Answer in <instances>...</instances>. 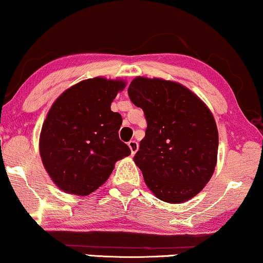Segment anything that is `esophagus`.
Instances as JSON below:
<instances>
[{"label": "esophagus", "mask_w": 263, "mask_h": 263, "mask_svg": "<svg viewBox=\"0 0 263 263\" xmlns=\"http://www.w3.org/2000/svg\"><path fill=\"white\" fill-rule=\"evenodd\" d=\"M128 146H129V148H130V151H132V154H133V156H134V154L138 152V149H139V143L136 142L135 140H132V141L128 142Z\"/></svg>", "instance_id": "esophagus-1"}]
</instances>
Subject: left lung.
<instances>
[{
	"label": "left lung",
	"mask_w": 263,
	"mask_h": 263,
	"mask_svg": "<svg viewBox=\"0 0 263 263\" xmlns=\"http://www.w3.org/2000/svg\"><path fill=\"white\" fill-rule=\"evenodd\" d=\"M128 96L147 121L134 157L146 185L168 203L185 202L204 188L218 156V129L202 100L178 82L138 77Z\"/></svg>",
	"instance_id": "obj_1"
}]
</instances>
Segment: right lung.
Wrapping results in <instances>:
<instances>
[{
	"mask_svg": "<svg viewBox=\"0 0 263 263\" xmlns=\"http://www.w3.org/2000/svg\"><path fill=\"white\" fill-rule=\"evenodd\" d=\"M125 81L87 79L66 89L50 107L39 153L53 183L64 193L88 195L110 177L115 163L130 154L118 138L122 116L111 103Z\"/></svg>",
	"mask_w": 263,
	"mask_h": 263,
	"instance_id": "right-lung-1",
	"label": "right lung"
}]
</instances>
